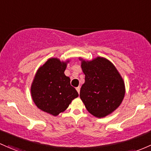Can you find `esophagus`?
Returning a JSON list of instances; mask_svg holds the SVG:
<instances>
[{
	"instance_id": "esophagus-1",
	"label": "esophagus",
	"mask_w": 151,
	"mask_h": 151,
	"mask_svg": "<svg viewBox=\"0 0 151 151\" xmlns=\"http://www.w3.org/2000/svg\"><path fill=\"white\" fill-rule=\"evenodd\" d=\"M76 89H77V92L79 94V92H80V87H77V88H76Z\"/></svg>"
}]
</instances>
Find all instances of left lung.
Wrapping results in <instances>:
<instances>
[{
  "mask_svg": "<svg viewBox=\"0 0 151 151\" xmlns=\"http://www.w3.org/2000/svg\"><path fill=\"white\" fill-rule=\"evenodd\" d=\"M82 60L85 82L80 89L81 100L86 109L95 117H104L121 104L125 93V83L118 71L110 61L97 57Z\"/></svg>",
  "mask_w": 151,
  "mask_h": 151,
  "instance_id": "1",
  "label": "left lung"
}]
</instances>
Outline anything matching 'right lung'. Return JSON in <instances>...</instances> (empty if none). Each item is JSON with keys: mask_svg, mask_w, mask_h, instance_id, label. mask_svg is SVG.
I'll return each mask as SVG.
<instances>
[{"mask_svg": "<svg viewBox=\"0 0 151 151\" xmlns=\"http://www.w3.org/2000/svg\"><path fill=\"white\" fill-rule=\"evenodd\" d=\"M67 62L51 58L39 67L31 84V97L40 110L54 116L64 112L79 96L64 74Z\"/></svg>", "mask_w": 151, "mask_h": 151, "instance_id": "right-lung-1", "label": "right lung"}]
</instances>
